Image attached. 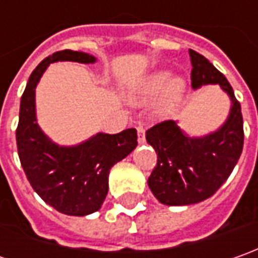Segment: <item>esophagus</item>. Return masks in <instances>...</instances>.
Instances as JSON below:
<instances>
[{"label":"esophagus","instance_id":"esophagus-1","mask_svg":"<svg viewBox=\"0 0 258 258\" xmlns=\"http://www.w3.org/2000/svg\"><path fill=\"white\" fill-rule=\"evenodd\" d=\"M138 141L141 144L145 142V127L144 126H138Z\"/></svg>","mask_w":258,"mask_h":258}]
</instances>
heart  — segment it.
<instances>
[{
  "label": "heart",
  "instance_id": "1",
  "mask_svg": "<svg viewBox=\"0 0 258 258\" xmlns=\"http://www.w3.org/2000/svg\"><path fill=\"white\" fill-rule=\"evenodd\" d=\"M168 72H156L148 76L144 83L139 87L138 99L139 100H151L161 94L156 103V113L161 116H168L176 109L182 99L185 83L182 79H171Z\"/></svg>",
  "mask_w": 258,
  "mask_h": 258
}]
</instances>
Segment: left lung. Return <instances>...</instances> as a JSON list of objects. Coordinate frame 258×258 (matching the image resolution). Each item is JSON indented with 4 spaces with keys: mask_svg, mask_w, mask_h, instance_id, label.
I'll list each match as a JSON object with an SVG mask.
<instances>
[{
    "mask_svg": "<svg viewBox=\"0 0 258 258\" xmlns=\"http://www.w3.org/2000/svg\"><path fill=\"white\" fill-rule=\"evenodd\" d=\"M189 55L194 89L220 85L233 104L227 122L204 138L186 136L175 120H164L146 132V141L158 154L148 185L165 205H189L210 198L227 181L243 152V114L233 87L203 54L189 50Z\"/></svg>",
    "mask_w": 258,
    "mask_h": 258,
    "instance_id": "obj_1",
    "label": "left lung"
}]
</instances>
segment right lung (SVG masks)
<instances>
[{
    "label": "right lung",
    "instance_id": "1",
    "mask_svg": "<svg viewBox=\"0 0 258 258\" xmlns=\"http://www.w3.org/2000/svg\"><path fill=\"white\" fill-rule=\"evenodd\" d=\"M94 63L93 55L61 50L45 57L31 73L21 96L17 149L28 182L41 200L60 213L83 217L100 210L109 189V172L138 145L136 129L116 135L97 134L83 144L63 148L53 144L35 120V86L50 63Z\"/></svg>",
    "mask_w": 258,
    "mask_h": 258
}]
</instances>
